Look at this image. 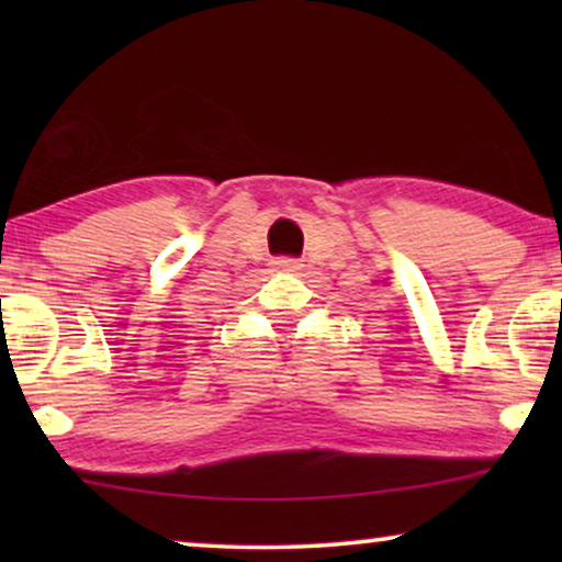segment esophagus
Returning <instances> with one entry per match:
<instances>
[{"mask_svg": "<svg viewBox=\"0 0 562 562\" xmlns=\"http://www.w3.org/2000/svg\"><path fill=\"white\" fill-rule=\"evenodd\" d=\"M273 266L279 268V271H299V268H302V260H296V258H276Z\"/></svg>", "mask_w": 562, "mask_h": 562, "instance_id": "esophagus-1", "label": "esophagus"}]
</instances>
